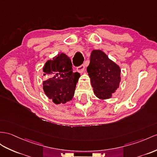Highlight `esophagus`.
Wrapping results in <instances>:
<instances>
[{"mask_svg":"<svg viewBox=\"0 0 157 157\" xmlns=\"http://www.w3.org/2000/svg\"><path fill=\"white\" fill-rule=\"evenodd\" d=\"M85 64H82L81 66H79L76 68V70H77V71L79 72H82L84 71V69H85Z\"/></svg>","mask_w":157,"mask_h":157,"instance_id":"obj_1","label":"esophagus"}]
</instances>
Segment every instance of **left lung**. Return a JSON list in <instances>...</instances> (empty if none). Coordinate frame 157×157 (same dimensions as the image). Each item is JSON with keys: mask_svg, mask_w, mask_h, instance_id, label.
Wrapping results in <instances>:
<instances>
[{"mask_svg": "<svg viewBox=\"0 0 157 157\" xmlns=\"http://www.w3.org/2000/svg\"><path fill=\"white\" fill-rule=\"evenodd\" d=\"M87 72L91 80L94 94L101 99L110 98L119 85L121 69L100 50L91 52Z\"/></svg>", "mask_w": 157, "mask_h": 157, "instance_id": "left-lung-1", "label": "left lung"}]
</instances>
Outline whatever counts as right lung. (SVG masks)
Returning <instances> with one entry per match:
<instances>
[{"label": "right lung", "mask_w": 157, "mask_h": 157, "mask_svg": "<svg viewBox=\"0 0 157 157\" xmlns=\"http://www.w3.org/2000/svg\"><path fill=\"white\" fill-rule=\"evenodd\" d=\"M44 76L48 79L43 81V89L55 104L65 103L71 100L75 93L80 74L72 71L71 60L61 53L48 60L43 67Z\"/></svg>", "instance_id": "obj_1"}]
</instances>
